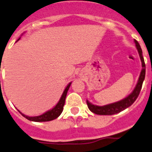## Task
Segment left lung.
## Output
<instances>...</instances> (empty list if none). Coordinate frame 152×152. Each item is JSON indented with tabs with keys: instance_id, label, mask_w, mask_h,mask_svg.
<instances>
[{
	"instance_id": "obj_1",
	"label": "left lung",
	"mask_w": 152,
	"mask_h": 152,
	"mask_svg": "<svg viewBox=\"0 0 152 152\" xmlns=\"http://www.w3.org/2000/svg\"><path fill=\"white\" fill-rule=\"evenodd\" d=\"M134 43H135V45H136L137 50H138V53H139V56L140 58H141V60H142V72H141L138 83H137L134 89L131 94L129 95V96H127L126 98L124 99L117 102H114V103L103 105V106L95 105L93 104L90 103L88 100H86L88 108H89V110L92 113L97 115H106L117 114V113L125 110V109H127L129 106H131L134 103V102L136 100V99L138 98L140 91L142 89V83H143V81L145 80V61H144V58L142 56V50L141 47H140L139 43H138V42L137 41L136 39H134Z\"/></svg>"
}]
</instances>
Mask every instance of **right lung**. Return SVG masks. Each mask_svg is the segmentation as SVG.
Masks as SVG:
<instances>
[{"label": "right lung", "instance_id": "obj_1", "mask_svg": "<svg viewBox=\"0 0 152 152\" xmlns=\"http://www.w3.org/2000/svg\"><path fill=\"white\" fill-rule=\"evenodd\" d=\"M20 39H18V40H19ZM71 85V83L68 84L66 87L65 90L63 92V95H62L61 98H60V101L58 102V103L56 104V106L54 108H53L51 110L48 111L47 113H43V115L39 116H34V117H30V116L25 115L22 114V113L20 112L22 115L26 118L27 119L30 120V121H33V122H48V121H52L53 119H56V118H58L59 116L60 115V114L62 113L63 110V106H64V104H65V100L66 97L67 92H68V89L69 88Z\"/></svg>", "mask_w": 152, "mask_h": 152}]
</instances>
